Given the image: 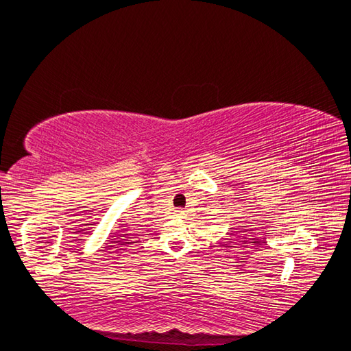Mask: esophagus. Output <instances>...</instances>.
I'll return each mask as SVG.
<instances>
[{
    "label": "esophagus",
    "instance_id": "1",
    "mask_svg": "<svg viewBox=\"0 0 351 351\" xmlns=\"http://www.w3.org/2000/svg\"><path fill=\"white\" fill-rule=\"evenodd\" d=\"M176 217L177 218H184V210L183 209H177L176 210Z\"/></svg>",
    "mask_w": 351,
    "mask_h": 351
}]
</instances>
